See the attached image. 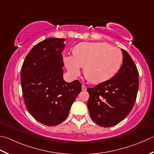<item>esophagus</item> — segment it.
Wrapping results in <instances>:
<instances>
[{
	"label": "esophagus",
	"mask_w": 154,
	"mask_h": 154,
	"mask_svg": "<svg viewBox=\"0 0 154 154\" xmlns=\"http://www.w3.org/2000/svg\"><path fill=\"white\" fill-rule=\"evenodd\" d=\"M81 89H82L83 91H86V90H87V87L85 86V85H82V87H81Z\"/></svg>",
	"instance_id": "esophagus-1"
}]
</instances>
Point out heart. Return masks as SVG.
<instances>
[{
  "instance_id": "b5f03b06",
  "label": "heart",
  "mask_w": 154,
  "mask_h": 154,
  "mask_svg": "<svg viewBox=\"0 0 154 154\" xmlns=\"http://www.w3.org/2000/svg\"><path fill=\"white\" fill-rule=\"evenodd\" d=\"M69 73L77 76L85 66V75L91 83H99L109 79L121 67L123 56L116 47L106 43H82L74 49V55L64 57Z\"/></svg>"
}]
</instances>
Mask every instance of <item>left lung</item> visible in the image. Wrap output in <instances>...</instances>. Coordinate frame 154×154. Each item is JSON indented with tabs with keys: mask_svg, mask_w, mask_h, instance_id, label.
Listing matches in <instances>:
<instances>
[{
	"mask_svg": "<svg viewBox=\"0 0 154 154\" xmlns=\"http://www.w3.org/2000/svg\"><path fill=\"white\" fill-rule=\"evenodd\" d=\"M123 63L118 72L106 81L87 88V107L92 120L104 128L113 126L127 116L134 107L139 87L136 66L127 51L122 49Z\"/></svg>",
	"mask_w": 154,
	"mask_h": 154,
	"instance_id": "1",
	"label": "left lung"
}]
</instances>
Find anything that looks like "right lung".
Here are the masks:
<instances>
[{"instance_id": "add662e5", "label": "right lung", "mask_w": 154, "mask_h": 154, "mask_svg": "<svg viewBox=\"0 0 154 154\" xmlns=\"http://www.w3.org/2000/svg\"><path fill=\"white\" fill-rule=\"evenodd\" d=\"M65 38H48L32 48L21 69L20 81L27 109L45 125L54 126L67 118L81 84L63 79L62 51Z\"/></svg>"}]
</instances>
